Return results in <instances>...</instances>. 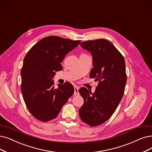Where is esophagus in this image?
I'll return each instance as SVG.
<instances>
[{
    "label": "esophagus",
    "mask_w": 152,
    "mask_h": 152,
    "mask_svg": "<svg viewBox=\"0 0 152 152\" xmlns=\"http://www.w3.org/2000/svg\"><path fill=\"white\" fill-rule=\"evenodd\" d=\"M79 94V92H78V87L77 86L74 87V95H77Z\"/></svg>",
    "instance_id": "1"
}]
</instances>
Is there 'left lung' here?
Segmentation results:
<instances>
[{"instance_id":"left-lung-1","label":"left lung","mask_w":152,"mask_h":152,"mask_svg":"<svg viewBox=\"0 0 152 152\" xmlns=\"http://www.w3.org/2000/svg\"><path fill=\"white\" fill-rule=\"evenodd\" d=\"M80 45L92 56L90 77L99 83L94 93L85 87L78 90L84 101L78 113L84 123L98 126L110 118L122 99L126 82L125 62L122 54L105 39L86 41Z\"/></svg>"}]
</instances>
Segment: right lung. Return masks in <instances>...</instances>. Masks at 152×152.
Wrapping results in <instances>:
<instances>
[{
  "label": "right lung",
  "mask_w": 152,
  "mask_h": 152,
  "mask_svg": "<svg viewBox=\"0 0 152 152\" xmlns=\"http://www.w3.org/2000/svg\"><path fill=\"white\" fill-rule=\"evenodd\" d=\"M80 40L49 36L39 40L27 52L21 69V91L28 110L42 122L57 117L64 105L74 94L69 82L54 88L56 72L62 69L61 62Z\"/></svg>",
  "instance_id": "1"
}]
</instances>
